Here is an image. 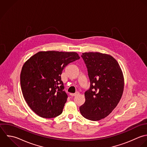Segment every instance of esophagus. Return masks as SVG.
Masks as SVG:
<instances>
[{
    "instance_id": "1",
    "label": "esophagus",
    "mask_w": 147,
    "mask_h": 147,
    "mask_svg": "<svg viewBox=\"0 0 147 147\" xmlns=\"http://www.w3.org/2000/svg\"><path fill=\"white\" fill-rule=\"evenodd\" d=\"M78 94H79V93H78V92H76V93H70V95L71 97H74V96H76L78 95Z\"/></svg>"
}]
</instances>
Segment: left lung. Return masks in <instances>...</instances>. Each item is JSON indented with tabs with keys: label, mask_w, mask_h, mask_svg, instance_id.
Returning <instances> with one entry per match:
<instances>
[{
	"label": "left lung",
	"mask_w": 147,
	"mask_h": 147,
	"mask_svg": "<svg viewBox=\"0 0 147 147\" xmlns=\"http://www.w3.org/2000/svg\"><path fill=\"white\" fill-rule=\"evenodd\" d=\"M81 57L90 86L85 93V102L80 111L85 119L98 121L107 117L120 102L124 88L123 73L118 62L109 54L86 52Z\"/></svg>",
	"instance_id": "1"
}]
</instances>
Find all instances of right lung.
I'll return each instance as SVG.
<instances>
[{"instance_id": "1", "label": "right lung", "mask_w": 147, "mask_h": 147, "mask_svg": "<svg viewBox=\"0 0 147 147\" xmlns=\"http://www.w3.org/2000/svg\"><path fill=\"white\" fill-rule=\"evenodd\" d=\"M80 58L76 52L42 51L25 62L20 73L22 92L37 115L49 119L62 113L67 95L61 75L66 66Z\"/></svg>"}]
</instances>
